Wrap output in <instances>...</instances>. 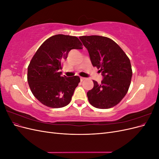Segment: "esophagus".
<instances>
[{"label":"esophagus","mask_w":159,"mask_h":159,"mask_svg":"<svg viewBox=\"0 0 159 159\" xmlns=\"http://www.w3.org/2000/svg\"><path fill=\"white\" fill-rule=\"evenodd\" d=\"M85 78H83V77H80V81H83L84 80H85Z\"/></svg>","instance_id":"1"}]
</instances>
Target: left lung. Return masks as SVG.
I'll list each match as a JSON object with an SVG mask.
<instances>
[{
	"label": "left lung",
	"instance_id": "1",
	"mask_svg": "<svg viewBox=\"0 0 159 159\" xmlns=\"http://www.w3.org/2000/svg\"><path fill=\"white\" fill-rule=\"evenodd\" d=\"M88 49L91 64L102 72L103 79L87 93L89 103L98 109L117 105L125 96L132 78L131 62L125 53L113 40L101 36H80Z\"/></svg>",
	"mask_w": 159,
	"mask_h": 159
}]
</instances>
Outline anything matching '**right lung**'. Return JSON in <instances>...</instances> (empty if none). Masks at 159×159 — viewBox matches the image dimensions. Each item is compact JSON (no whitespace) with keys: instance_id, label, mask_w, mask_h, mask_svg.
<instances>
[{"instance_id":"right-lung-1","label":"right lung","mask_w":159,"mask_h":159,"mask_svg":"<svg viewBox=\"0 0 159 159\" xmlns=\"http://www.w3.org/2000/svg\"><path fill=\"white\" fill-rule=\"evenodd\" d=\"M76 36L57 34L48 38L38 49L28 67L27 80L34 96L52 108L68 105L80 82L78 76H61V61L72 49H82Z\"/></svg>"}]
</instances>
